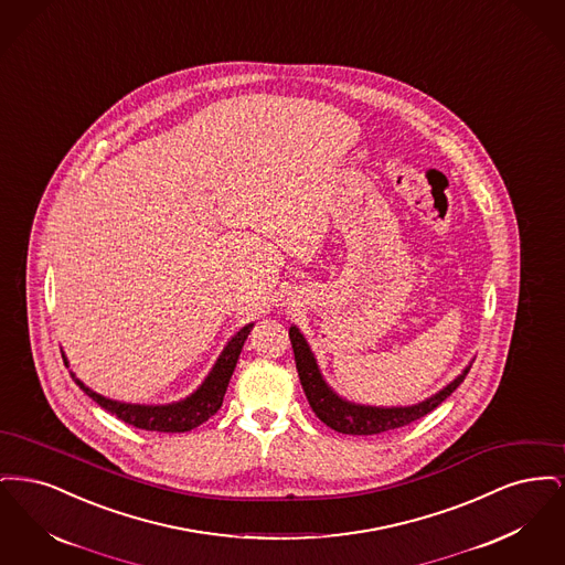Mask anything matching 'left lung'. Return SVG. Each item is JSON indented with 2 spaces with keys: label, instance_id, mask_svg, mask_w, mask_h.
<instances>
[{
  "label": "left lung",
  "instance_id": "8db88e82",
  "mask_svg": "<svg viewBox=\"0 0 565 565\" xmlns=\"http://www.w3.org/2000/svg\"><path fill=\"white\" fill-rule=\"evenodd\" d=\"M290 341L295 350L296 371L300 376V385L305 390V396L311 404L313 413L320 417L328 428L341 434L353 436H369L381 431L396 430L408 426L424 415H428L443 401H447L457 390V385L466 379L470 366L454 379L445 390L434 394L428 401L415 404V406H392V408H379V406H362L341 401L323 381L320 369L316 364V358L309 350L305 337L298 332V328H290Z\"/></svg>",
  "mask_w": 565,
  "mask_h": 565
}]
</instances>
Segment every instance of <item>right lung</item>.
Segmentation results:
<instances>
[{"instance_id":"right-lung-1","label":"right lung","mask_w":565,"mask_h":565,"mask_svg":"<svg viewBox=\"0 0 565 565\" xmlns=\"http://www.w3.org/2000/svg\"><path fill=\"white\" fill-rule=\"evenodd\" d=\"M254 323L243 326L242 330L228 341V345L217 358L212 373L203 381V385L189 396L186 401L175 404H162V406H143V404H125L109 401L106 396H99L97 392L88 390L81 379L76 383L84 390L88 398H93L99 406H104L108 413L116 415L120 422L148 431H189L203 422H207L222 406L228 381L235 373L239 353L247 334L252 332Z\"/></svg>"}]
</instances>
